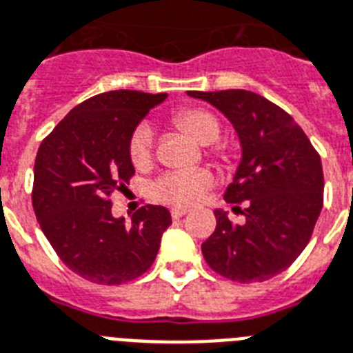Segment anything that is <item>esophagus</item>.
Masks as SVG:
<instances>
[{
	"label": "esophagus",
	"instance_id": "34e87169",
	"mask_svg": "<svg viewBox=\"0 0 353 353\" xmlns=\"http://www.w3.org/2000/svg\"><path fill=\"white\" fill-rule=\"evenodd\" d=\"M188 214V210H185V208H172V217L174 219H179V217L186 216Z\"/></svg>",
	"mask_w": 353,
	"mask_h": 353
}]
</instances>
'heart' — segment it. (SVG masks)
<instances>
[{"mask_svg": "<svg viewBox=\"0 0 353 353\" xmlns=\"http://www.w3.org/2000/svg\"><path fill=\"white\" fill-rule=\"evenodd\" d=\"M176 127L188 132L199 143H214L221 134V125L217 117L203 108H185L174 116ZM128 154L136 167H141L150 159L152 154V130L148 125H139L132 132L128 141ZM216 156L221 152L214 148ZM212 176L206 170H174L163 174L154 183V196L159 201L177 208H190L201 201L205 192L210 188Z\"/></svg>", "mask_w": 353, "mask_h": 353, "instance_id": "obj_1", "label": "heart"}]
</instances>
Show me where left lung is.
<instances>
[{
  "mask_svg": "<svg viewBox=\"0 0 353 353\" xmlns=\"http://www.w3.org/2000/svg\"><path fill=\"white\" fill-rule=\"evenodd\" d=\"M188 96L208 101L236 128L243 157L225 201L241 210L232 225L216 210V230L201 245L205 261L237 283L266 281L286 270L305 250L323 208L325 177L317 150L290 114L250 90Z\"/></svg>",
  "mask_w": 353,
  "mask_h": 353,
  "instance_id": "obj_1",
  "label": "left lung"
}]
</instances>
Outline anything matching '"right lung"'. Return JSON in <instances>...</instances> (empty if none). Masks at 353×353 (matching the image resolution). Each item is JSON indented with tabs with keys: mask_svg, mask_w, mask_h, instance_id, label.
<instances>
[{
	"mask_svg": "<svg viewBox=\"0 0 353 353\" xmlns=\"http://www.w3.org/2000/svg\"><path fill=\"white\" fill-rule=\"evenodd\" d=\"M167 94L112 90L79 103L39 145L32 206L43 234L65 265L96 285H123L154 263L165 206L147 205L130 225L112 216L110 196L134 176L128 141Z\"/></svg>",
	"mask_w": 353,
	"mask_h": 353,
	"instance_id": "obj_1",
	"label": "right lung"
}]
</instances>
